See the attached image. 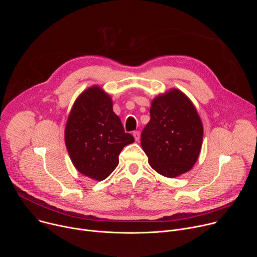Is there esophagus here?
I'll list each match as a JSON object with an SVG mask.
<instances>
[{
	"label": "esophagus",
	"instance_id": "obj_1",
	"mask_svg": "<svg viewBox=\"0 0 257 257\" xmlns=\"http://www.w3.org/2000/svg\"><path fill=\"white\" fill-rule=\"evenodd\" d=\"M133 136H134V139L136 141H138L140 139V132L139 131H134L133 132Z\"/></svg>",
	"mask_w": 257,
	"mask_h": 257
}]
</instances>
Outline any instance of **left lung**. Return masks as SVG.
<instances>
[{
	"instance_id": "left-lung-1",
	"label": "left lung",
	"mask_w": 257,
	"mask_h": 257,
	"mask_svg": "<svg viewBox=\"0 0 257 257\" xmlns=\"http://www.w3.org/2000/svg\"><path fill=\"white\" fill-rule=\"evenodd\" d=\"M150 113L151 120L141 133V146L151 167L168 178L191 170L203 136L201 120L191 100L174 88L153 100Z\"/></svg>"
}]
</instances>
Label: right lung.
Instances as JSON below:
<instances>
[{"label":"right lung","instance_id":"1","mask_svg":"<svg viewBox=\"0 0 257 257\" xmlns=\"http://www.w3.org/2000/svg\"><path fill=\"white\" fill-rule=\"evenodd\" d=\"M133 142L113 111L111 96L100 87H89L77 97L67 120L65 143L78 172L104 180L117 168L122 150Z\"/></svg>","mask_w":257,"mask_h":257}]
</instances>
